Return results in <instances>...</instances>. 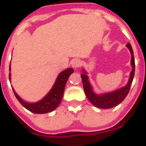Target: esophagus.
<instances>
[{"instance_id":"1","label":"esophagus","mask_w":146,"mask_h":146,"mask_svg":"<svg viewBox=\"0 0 146 146\" xmlns=\"http://www.w3.org/2000/svg\"><path fill=\"white\" fill-rule=\"evenodd\" d=\"M81 65V61L79 59H74L72 61V66L73 68H78Z\"/></svg>"}]
</instances>
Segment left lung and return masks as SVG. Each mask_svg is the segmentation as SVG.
Segmentation results:
<instances>
[{"instance_id":"1","label":"left lung","mask_w":146,"mask_h":146,"mask_svg":"<svg viewBox=\"0 0 146 146\" xmlns=\"http://www.w3.org/2000/svg\"><path fill=\"white\" fill-rule=\"evenodd\" d=\"M126 46L128 47L131 54V66H132V70L130 73L129 79L128 83L126 84V86L118 89L117 91H113V92L108 93V94H102L101 96H98L96 94H94V92L93 91L92 87H91L88 79V76L85 74H81L82 85H83V88H84V91L86 93V96H87L89 101L91 102L96 108H102V109H108V108H112L113 107L117 106L121 102L123 101V99L126 98L127 94L129 92L130 87H131L134 75H135V63L133 50H132L131 44L128 43L126 44ZM84 72L86 73L85 71Z\"/></svg>"}]
</instances>
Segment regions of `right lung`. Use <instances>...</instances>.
Segmentation results:
<instances>
[{
    "label": "right lung",
    "mask_w": 146,
    "mask_h": 146,
    "mask_svg": "<svg viewBox=\"0 0 146 146\" xmlns=\"http://www.w3.org/2000/svg\"><path fill=\"white\" fill-rule=\"evenodd\" d=\"M10 70V68H9ZM74 72V70L72 68L66 69L64 72L60 73L57 77V80L55 81L53 87L51 89V91L47 94V95L41 101L36 103H28L25 102L18 96L16 94L14 89V94L20 102V104L25 108L28 110L29 111L36 114H43V113H47L52 111L58 108L61 101L63 96H64V91L65 88L66 83L69 79L71 74ZM9 80H10V74H9Z\"/></svg>",
    "instance_id": "right-lung-1"
}]
</instances>
